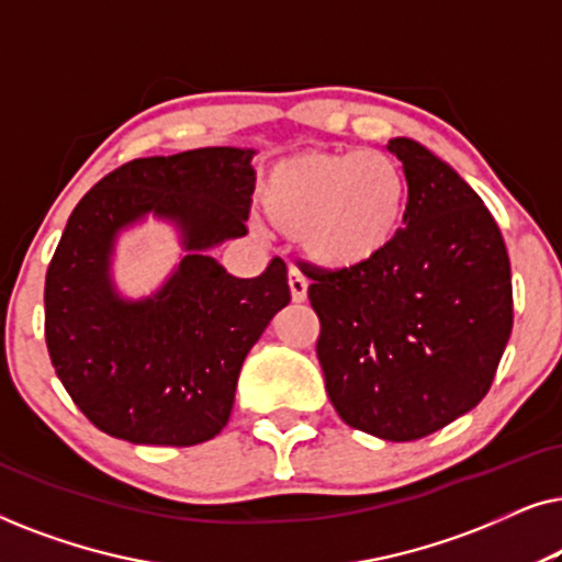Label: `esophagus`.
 I'll return each mask as SVG.
<instances>
[{"label": "esophagus", "instance_id": "1", "mask_svg": "<svg viewBox=\"0 0 562 562\" xmlns=\"http://www.w3.org/2000/svg\"><path fill=\"white\" fill-rule=\"evenodd\" d=\"M289 289H291V299H294L296 304H302L306 299V279L296 271V268H291L289 271Z\"/></svg>", "mask_w": 562, "mask_h": 562}]
</instances>
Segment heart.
I'll return each instance as SVG.
<instances>
[{"instance_id": "1", "label": "heart", "mask_w": 562, "mask_h": 562, "mask_svg": "<svg viewBox=\"0 0 562 562\" xmlns=\"http://www.w3.org/2000/svg\"><path fill=\"white\" fill-rule=\"evenodd\" d=\"M260 212L327 271H358L402 235L409 181L381 150H306L279 160L260 183Z\"/></svg>"}]
</instances>
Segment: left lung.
Instances as JSON below:
<instances>
[{"label":"left lung","instance_id":"obj_1","mask_svg":"<svg viewBox=\"0 0 562 562\" xmlns=\"http://www.w3.org/2000/svg\"><path fill=\"white\" fill-rule=\"evenodd\" d=\"M389 150L409 181L394 248L358 271L299 268L335 412L360 432L412 442L488 394L512 335V268L486 204L448 164L409 137Z\"/></svg>","mask_w":562,"mask_h":562}]
</instances>
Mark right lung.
<instances>
[{"mask_svg": "<svg viewBox=\"0 0 562 562\" xmlns=\"http://www.w3.org/2000/svg\"><path fill=\"white\" fill-rule=\"evenodd\" d=\"M252 150L135 158L106 173L66 222L45 273V345L91 425L135 445L189 448L227 425L243 360L291 302L286 263L235 279L206 248L248 233ZM148 211L173 218L190 252L143 303L113 294V237Z\"/></svg>", "mask_w": 562, "mask_h": 562, "instance_id": "add662e5", "label": "right lung"}]
</instances>
